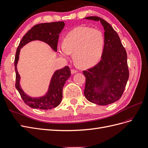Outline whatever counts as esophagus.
I'll return each mask as SVG.
<instances>
[{"instance_id":"34e87169","label":"esophagus","mask_w":148,"mask_h":148,"mask_svg":"<svg viewBox=\"0 0 148 148\" xmlns=\"http://www.w3.org/2000/svg\"><path fill=\"white\" fill-rule=\"evenodd\" d=\"M71 74H75V73H77V71L75 70V69H71Z\"/></svg>"}]
</instances>
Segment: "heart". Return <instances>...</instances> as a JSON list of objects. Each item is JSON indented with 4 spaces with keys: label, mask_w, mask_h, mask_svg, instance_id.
Masks as SVG:
<instances>
[{
    "label": "heart",
    "mask_w": 148,
    "mask_h": 148,
    "mask_svg": "<svg viewBox=\"0 0 148 148\" xmlns=\"http://www.w3.org/2000/svg\"><path fill=\"white\" fill-rule=\"evenodd\" d=\"M104 38L97 29L79 27L68 32L63 39V44L59 45V55L66 60L71 53L79 66L89 67L95 65L103 55Z\"/></svg>",
    "instance_id": "obj_1"
}]
</instances>
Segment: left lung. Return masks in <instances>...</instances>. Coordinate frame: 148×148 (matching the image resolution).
<instances>
[{"instance_id": "1", "label": "left lung", "mask_w": 148, "mask_h": 148, "mask_svg": "<svg viewBox=\"0 0 148 148\" xmlns=\"http://www.w3.org/2000/svg\"><path fill=\"white\" fill-rule=\"evenodd\" d=\"M85 19L100 21L104 29V45L101 60L95 66L83 71L86 77L84 96L89 101L105 106L119 99L129 78L127 54L117 32L108 22L99 17Z\"/></svg>"}]
</instances>
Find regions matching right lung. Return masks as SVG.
<instances>
[{
	"label": "right lung",
	"instance_id": "obj_1",
	"mask_svg": "<svg viewBox=\"0 0 148 148\" xmlns=\"http://www.w3.org/2000/svg\"><path fill=\"white\" fill-rule=\"evenodd\" d=\"M64 25L65 24L62 21L37 24L30 29L22 37L17 49L14 60L15 71L16 74V88L24 103L31 108L40 109H51L59 106L62 99L63 86L71 76V71L69 67L67 66L56 71L52 75L46 94L41 97H32L24 92L20 84L21 77L17 71V65L19 59L21 49L30 42L40 40L47 44L52 49L57 52L59 34L61 32Z\"/></svg>",
	"mask_w": 148,
	"mask_h": 148
}]
</instances>
